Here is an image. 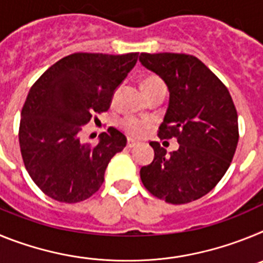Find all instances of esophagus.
Listing matches in <instances>:
<instances>
[{
    "instance_id": "34e87169",
    "label": "esophagus",
    "mask_w": 263,
    "mask_h": 263,
    "mask_svg": "<svg viewBox=\"0 0 263 263\" xmlns=\"http://www.w3.org/2000/svg\"><path fill=\"white\" fill-rule=\"evenodd\" d=\"M137 145V142L136 141H134V139H130V138H127V143H126V146L129 148H132V147H134V146Z\"/></svg>"
}]
</instances>
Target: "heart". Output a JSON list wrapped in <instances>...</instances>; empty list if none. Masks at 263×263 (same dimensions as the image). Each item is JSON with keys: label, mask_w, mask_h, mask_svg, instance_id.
Here are the masks:
<instances>
[{"label": "heart", "mask_w": 263, "mask_h": 263, "mask_svg": "<svg viewBox=\"0 0 263 263\" xmlns=\"http://www.w3.org/2000/svg\"><path fill=\"white\" fill-rule=\"evenodd\" d=\"M143 89H145L147 96H152L157 92H166V85H164L163 80L158 78V76H147L143 80ZM117 93L118 90H116L115 97L117 96ZM120 126L127 136L138 138V137L143 136L146 130L150 127V121L129 116V117H125L121 120Z\"/></svg>", "instance_id": "1"}]
</instances>
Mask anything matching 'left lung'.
I'll return each mask as SVG.
<instances>
[{"instance_id": "1", "label": "left lung", "mask_w": 263, "mask_h": 263, "mask_svg": "<svg viewBox=\"0 0 263 263\" xmlns=\"http://www.w3.org/2000/svg\"><path fill=\"white\" fill-rule=\"evenodd\" d=\"M139 62L166 83L168 108L158 137L176 138L167 155L150 142L154 159L139 171L143 185L171 204L197 200L216 187L229 168L238 143V120L231 93L203 62L187 53L142 52Z\"/></svg>"}]
</instances>
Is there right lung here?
I'll return each instance as SVG.
<instances>
[{"label": "right lung", "instance_id": "obj_1", "mask_svg": "<svg viewBox=\"0 0 263 263\" xmlns=\"http://www.w3.org/2000/svg\"><path fill=\"white\" fill-rule=\"evenodd\" d=\"M138 52H76L63 58L34 83L21 111L23 163L41 191L60 203H79L104 182L110 159L126 146L115 127L97 145H83V126L110 106L116 88L136 66Z\"/></svg>", "mask_w": 263, "mask_h": 263}]
</instances>
